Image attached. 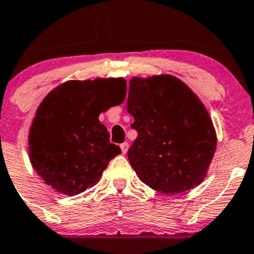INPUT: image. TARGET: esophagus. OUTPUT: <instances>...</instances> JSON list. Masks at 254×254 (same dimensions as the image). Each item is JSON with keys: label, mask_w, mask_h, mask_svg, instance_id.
<instances>
[{"label": "esophagus", "mask_w": 254, "mask_h": 254, "mask_svg": "<svg viewBox=\"0 0 254 254\" xmlns=\"http://www.w3.org/2000/svg\"><path fill=\"white\" fill-rule=\"evenodd\" d=\"M121 149L123 152V154H125V153L127 152V149H129V143L127 142H124V143L121 144Z\"/></svg>", "instance_id": "obj_1"}]
</instances>
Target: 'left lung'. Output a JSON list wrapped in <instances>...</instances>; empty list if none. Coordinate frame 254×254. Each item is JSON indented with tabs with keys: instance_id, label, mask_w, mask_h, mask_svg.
<instances>
[{
	"instance_id": "obj_1",
	"label": "left lung",
	"mask_w": 254,
	"mask_h": 254,
	"mask_svg": "<svg viewBox=\"0 0 254 254\" xmlns=\"http://www.w3.org/2000/svg\"><path fill=\"white\" fill-rule=\"evenodd\" d=\"M127 110L137 131L127 158L154 190L177 194L204 181L217 146L213 123L190 89L171 74L133 77Z\"/></svg>"
}]
</instances>
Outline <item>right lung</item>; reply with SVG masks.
<instances>
[{"label": "right lung", "instance_id": "right-lung-1", "mask_svg": "<svg viewBox=\"0 0 254 254\" xmlns=\"http://www.w3.org/2000/svg\"><path fill=\"white\" fill-rule=\"evenodd\" d=\"M125 94L123 78H96L68 80L44 97L29 133L30 161L44 183L72 196L99 182L122 153L99 116L121 105Z\"/></svg>", "mask_w": 254, "mask_h": 254}]
</instances>
